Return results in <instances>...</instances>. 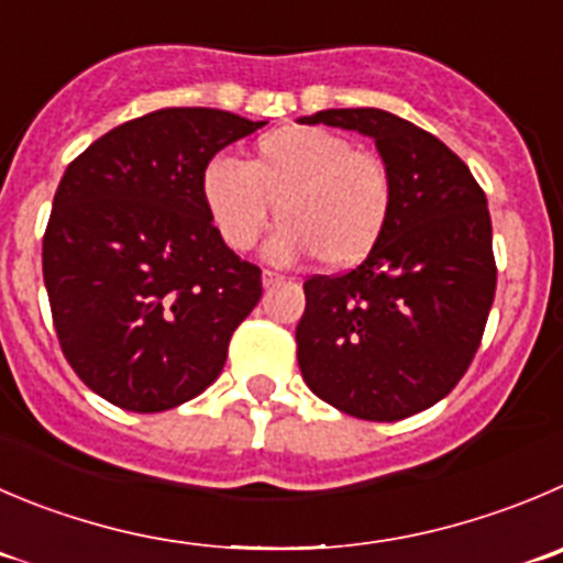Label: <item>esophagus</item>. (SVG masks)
<instances>
[{
    "label": "esophagus",
    "instance_id": "1",
    "mask_svg": "<svg viewBox=\"0 0 563 563\" xmlns=\"http://www.w3.org/2000/svg\"><path fill=\"white\" fill-rule=\"evenodd\" d=\"M282 282H285V276H282V273H273V271L262 273V285H265V287L282 285Z\"/></svg>",
    "mask_w": 563,
    "mask_h": 563
}]
</instances>
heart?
<instances>
[{
    "label": "heart",
    "mask_w": 563,
    "mask_h": 563,
    "mask_svg": "<svg viewBox=\"0 0 563 563\" xmlns=\"http://www.w3.org/2000/svg\"><path fill=\"white\" fill-rule=\"evenodd\" d=\"M205 207L223 243L251 251L271 227L273 260L312 254L331 271L365 260L393 216V174L378 154L320 126H282L256 141L245 165L212 159L201 176Z\"/></svg>",
    "instance_id": "heart-1"
}]
</instances>
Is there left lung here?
<instances>
[{
	"mask_svg": "<svg viewBox=\"0 0 563 563\" xmlns=\"http://www.w3.org/2000/svg\"><path fill=\"white\" fill-rule=\"evenodd\" d=\"M301 121L373 137L395 187L376 249L351 271L303 282V382L358 420H404L462 382L484 336L497 287L486 196L445 143L393 112L351 107Z\"/></svg>",
	"mask_w": 563,
	"mask_h": 563,
	"instance_id": "left-lung-1",
	"label": "left lung"
}]
</instances>
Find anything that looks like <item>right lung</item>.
I'll return each mask as SVG.
<instances>
[{
	"mask_svg": "<svg viewBox=\"0 0 563 563\" xmlns=\"http://www.w3.org/2000/svg\"><path fill=\"white\" fill-rule=\"evenodd\" d=\"M265 121L165 107L115 126L66 168L44 232V285L63 356L126 411L174 409L223 371L262 271L218 234L201 176Z\"/></svg>",
	"mask_w": 563,
	"mask_h": 563,
	"instance_id": "right-lung-1",
	"label": "right lung"
}]
</instances>
